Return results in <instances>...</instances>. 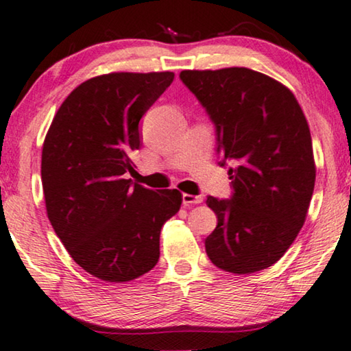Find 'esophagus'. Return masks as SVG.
Masks as SVG:
<instances>
[{
	"label": "esophagus",
	"instance_id": "1",
	"mask_svg": "<svg viewBox=\"0 0 351 351\" xmlns=\"http://www.w3.org/2000/svg\"><path fill=\"white\" fill-rule=\"evenodd\" d=\"M182 202H184V206L201 204L202 197L201 196H195V195H188V193H184V195H182Z\"/></svg>",
	"mask_w": 351,
	"mask_h": 351
}]
</instances>
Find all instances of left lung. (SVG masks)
<instances>
[{
    "instance_id": "8db88e82",
    "label": "left lung",
    "mask_w": 351,
    "mask_h": 351,
    "mask_svg": "<svg viewBox=\"0 0 351 351\" xmlns=\"http://www.w3.org/2000/svg\"><path fill=\"white\" fill-rule=\"evenodd\" d=\"M215 126L230 199L207 197L218 218L206 239L217 267L263 271L285 255L306 221L315 186L311 130L285 85L248 68L182 71Z\"/></svg>"
}]
</instances>
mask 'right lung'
<instances>
[{"label":"right lung","mask_w":351,"mask_h":351,"mask_svg":"<svg viewBox=\"0 0 351 351\" xmlns=\"http://www.w3.org/2000/svg\"><path fill=\"white\" fill-rule=\"evenodd\" d=\"M172 79L166 71L85 80L45 136L40 177L49 220L71 258L104 282H130L154 269L161 228L180 209V191L126 179L142 115Z\"/></svg>","instance_id":"add662e5"}]
</instances>
